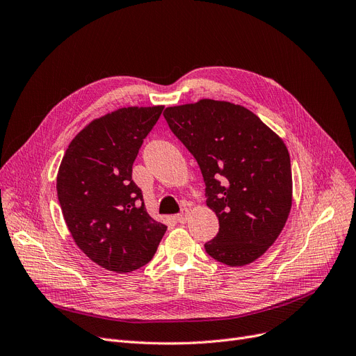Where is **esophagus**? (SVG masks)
Listing matches in <instances>:
<instances>
[{
	"label": "esophagus",
	"instance_id": "obj_1",
	"mask_svg": "<svg viewBox=\"0 0 356 356\" xmlns=\"http://www.w3.org/2000/svg\"><path fill=\"white\" fill-rule=\"evenodd\" d=\"M177 220L179 223H185L188 220V209H184L179 214H177Z\"/></svg>",
	"mask_w": 356,
	"mask_h": 356
}]
</instances>
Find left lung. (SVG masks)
Wrapping results in <instances>:
<instances>
[{
	"label": "left lung",
	"mask_w": 356,
	"mask_h": 356,
	"mask_svg": "<svg viewBox=\"0 0 356 356\" xmlns=\"http://www.w3.org/2000/svg\"><path fill=\"white\" fill-rule=\"evenodd\" d=\"M165 120L195 158L218 233L204 245L229 266L258 259L291 210L293 178L284 142L258 115L227 101L168 107Z\"/></svg>",
	"instance_id": "1"
}]
</instances>
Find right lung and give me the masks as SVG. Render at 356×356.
<instances>
[{
	"label": "right lung",
	"mask_w": 356,
	"mask_h": 356,
	"mask_svg": "<svg viewBox=\"0 0 356 356\" xmlns=\"http://www.w3.org/2000/svg\"><path fill=\"white\" fill-rule=\"evenodd\" d=\"M163 107L118 108L91 122L67 146L56 178L65 223L86 255L114 273L154 258L166 226L152 218L131 168Z\"/></svg>",
	"instance_id": "obj_1"
}]
</instances>
